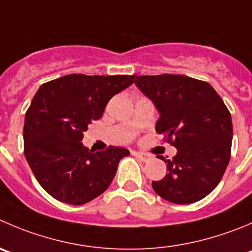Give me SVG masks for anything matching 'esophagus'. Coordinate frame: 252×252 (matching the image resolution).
I'll list each match as a JSON object with an SVG mask.
<instances>
[{
	"mask_svg": "<svg viewBox=\"0 0 252 252\" xmlns=\"http://www.w3.org/2000/svg\"><path fill=\"white\" fill-rule=\"evenodd\" d=\"M132 153L136 156V157L140 158L142 162H147V160H150L151 158H152V156L148 155V153H145V152H132Z\"/></svg>",
	"mask_w": 252,
	"mask_h": 252,
	"instance_id": "esophagus-1",
	"label": "esophagus"
}]
</instances>
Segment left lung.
Instances as JSON below:
<instances>
[{"label":"left lung","mask_w":252,"mask_h":252,"mask_svg":"<svg viewBox=\"0 0 252 252\" xmlns=\"http://www.w3.org/2000/svg\"><path fill=\"white\" fill-rule=\"evenodd\" d=\"M135 84L159 114L156 131L166 136L177 155L156 193L176 204H190L212 193L230 160L231 115L210 84L184 75L135 76Z\"/></svg>","instance_id":"8db88e82"}]
</instances>
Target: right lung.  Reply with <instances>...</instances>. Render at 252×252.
Segmentation results:
<instances>
[{
    "instance_id": "obj_1",
    "label": "right lung",
    "mask_w": 252,
    "mask_h": 252,
    "mask_svg": "<svg viewBox=\"0 0 252 252\" xmlns=\"http://www.w3.org/2000/svg\"><path fill=\"white\" fill-rule=\"evenodd\" d=\"M135 75L70 74L45 83L26 112L25 156L38 183L59 202L81 205L104 193L130 151L110 146L93 152L83 133Z\"/></svg>"
}]
</instances>
